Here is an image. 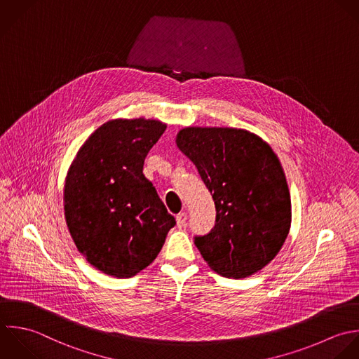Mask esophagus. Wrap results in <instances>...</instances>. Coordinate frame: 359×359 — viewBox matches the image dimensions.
<instances>
[{"label": "esophagus", "mask_w": 359, "mask_h": 359, "mask_svg": "<svg viewBox=\"0 0 359 359\" xmlns=\"http://www.w3.org/2000/svg\"><path fill=\"white\" fill-rule=\"evenodd\" d=\"M186 221H187V214H186V212H180V214H177V217H176V222H177V226H179V228L184 226V225H186Z\"/></svg>", "instance_id": "34e87169"}]
</instances>
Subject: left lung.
<instances>
[{"label": "left lung", "instance_id": "8db88e82", "mask_svg": "<svg viewBox=\"0 0 359 359\" xmlns=\"http://www.w3.org/2000/svg\"><path fill=\"white\" fill-rule=\"evenodd\" d=\"M176 144L215 203L214 228L194 238L203 259L228 278L257 273L277 256L291 226V197L277 155L241 128L187 127Z\"/></svg>", "mask_w": 359, "mask_h": 359}]
</instances>
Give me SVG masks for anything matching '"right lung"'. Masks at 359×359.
Wrapping results in <instances>:
<instances>
[{
  "label": "right lung",
  "instance_id": "right-lung-1",
  "mask_svg": "<svg viewBox=\"0 0 359 359\" xmlns=\"http://www.w3.org/2000/svg\"><path fill=\"white\" fill-rule=\"evenodd\" d=\"M166 124L111 120L81 147L69 168L64 211L79 253L99 271L130 278L148 267L176 225L142 168Z\"/></svg>",
  "mask_w": 359,
  "mask_h": 359
}]
</instances>
